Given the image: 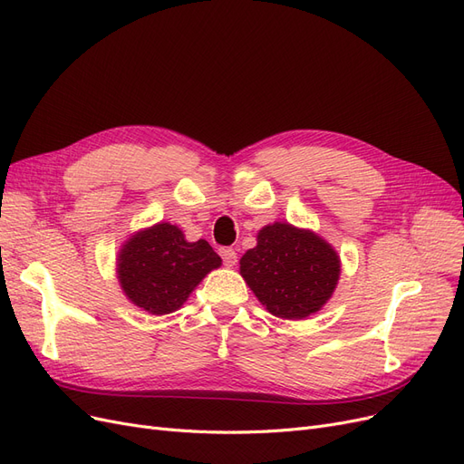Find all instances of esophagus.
<instances>
[{"mask_svg":"<svg viewBox=\"0 0 464 464\" xmlns=\"http://www.w3.org/2000/svg\"><path fill=\"white\" fill-rule=\"evenodd\" d=\"M219 256H221V260H223V264L226 266H235L237 264V252L233 250V248H227V246H223V248H219Z\"/></svg>","mask_w":464,"mask_h":464,"instance_id":"esophagus-1","label":"esophagus"}]
</instances>
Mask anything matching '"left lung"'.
<instances>
[{"label": "left lung", "instance_id": "obj_1", "mask_svg": "<svg viewBox=\"0 0 464 464\" xmlns=\"http://www.w3.org/2000/svg\"><path fill=\"white\" fill-rule=\"evenodd\" d=\"M241 276L269 314L304 319L333 296L340 260L315 233L273 223L258 233V245L241 258Z\"/></svg>", "mask_w": 464, "mask_h": 464}]
</instances>
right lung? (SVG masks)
Returning <instances> with one entry per match:
<instances>
[{
    "instance_id": "obj_1",
    "label": "right lung",
    "mask_w": 464,
    "mask_h": 464,
    "mask_svg": "<svg viewBox=\"0 0 464 464\" xmlns=\"http://www.w3.org/2000/svg\"><path fill=\"white\" fill-rule=\"evenodd\" d=\"M221 258L206 241L187 243L169 223L133 235L118 256V281L126 296L149 314L179 310L206 273Z\"/></svg>"
}]
</instances>
